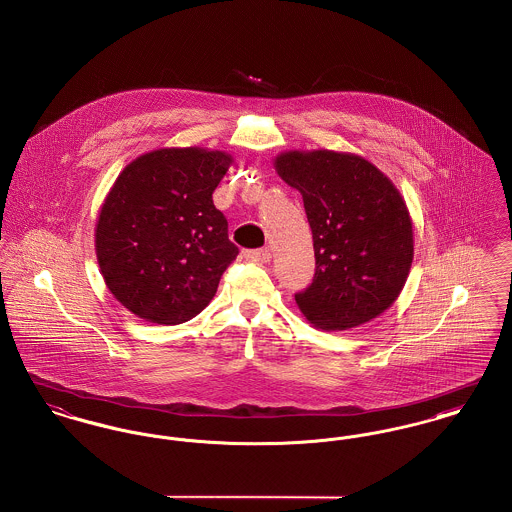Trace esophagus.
I'll return each instance as SVG.
<instances>
[{"label":"esophagus","instance_id":"esophagus-1","mask_svg":"<svg viewBox=\"0 0 512 512\" xmlns=\"http://www.w3.org/2000/svg\"><path fill=\"white\" fill-rule=\"evenodd\" d=\"M243 257L247 261H253V263H269L271 261L272 253L271 249H247L243 251Z\"/></svg>","mask_w":512,"mask_h":512}]
</instances>
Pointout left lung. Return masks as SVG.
I'll use <instances>...</instances> for the list:
<instances>
[{"label":"left lung","instance_id":"8db88e82","mask_svg":"<svg viewBox=\"0 0 512 512\" xmlns=\"http://www.w3.org/2000/svg\"><path fill=\"white\" fill-rule=\"evenodd\" d=\"M278 176L303 197L315 276L296 294L303 317L323 331H348L387 311L414 259L412 218L400 191L352 152L286 151Z\"/></svg>","mask_w":512,"mask_h":512}]
</instances>
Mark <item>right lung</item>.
I'll use <instances>...</instances> for the list:
<instances>
[{"instance_id": "right-lung-1", "label": "right lung", "mask_w": 512, "mask_h": 512, "mask_svg": "<svg viewBox=\"0 0 512 512\" xmlns=\"http://www.w3.org/2000/svg\"><path fill=\"white\" fill-rule=\"evenodd\" d=\"M234 158L201 147L156 149L121 170L94 230L112 296L156 325H180L211 303L236 259L228 222L212 203Z\"/></svg>"}]
</instances>
